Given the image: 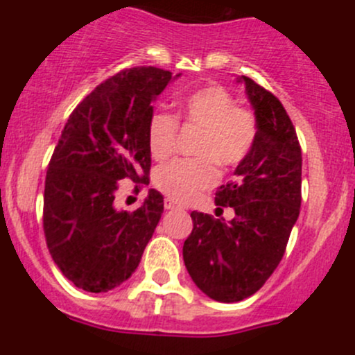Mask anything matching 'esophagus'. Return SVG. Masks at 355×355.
Instances as JSON below:
<instances>
[{
    "label": "esophagus",
    "mask_w": 355,
    "mask_h": 355,
    "mask_svg": "<svg viewBox=\"0 0 355 355\" xmlns=\"http://www.w3.org/2000/svg\"><path fill=\"white\" fill-rule=\"evenodd\" d=\"M180 204L177 202V200H173V199H170V198H166L164 199V209H180Z\"/></svg>",
    "instance_id": "obj_1"
}]
</instances>
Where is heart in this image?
<instances>
[{"mask_svg": "<svg viewBox=\"0 0 355 355\" xmlns=\"http://www.w3.org/2000/svg\"><path fill=\"white\" fill-rule=\"evenodd\" d=\"M185 123L200 128L196 142V159H177L156 173V185L170 199L189 202L218 178V168L242 163L256 141V118L241 108L223 87H202L185 96L180 103ZM177 120L168 113H155L148 125L149 151L163 161L175 151Z\"/></svg>", "mask_w": 355, "mask_h": 355, "instance_id": "heart-1", "label": "heart"}]
</instances>
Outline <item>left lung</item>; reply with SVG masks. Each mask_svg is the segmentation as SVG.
<instances>
[{"mask_svg": "<svg viewBox=\"0 0 355 355\" xmlns=\"http://www.w3.org/2000/svg\"><path fill=\"white\" fill-rule=\"evenodd\" d=\"M257 134L235 168V180L216 191V216L223 207L234 220L192 211L194 228L184 242L192 282L218 302H239L256 293L285 254L300 211L302 153L287 111L271 92L242 77Z\"/></svg>", "mask_w": 355, "mask_h": 355, "instance_id": "1", "label": "left lung"}]
</instances>
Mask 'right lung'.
<instances>
[{
    "label": "right lung",
    "mask_w": 355,
    "mask_h": 355,
    "mask_svg": "<svg viewBox=\"0 0 355 355\" xmlns=\"http://www.w3.org/2000/svg\"><path fill=\"white\" fill-rule=\"evenodd\" d=\"M171 71L123 70L99 84L68 118L44 185V235L56 266L85 292H108L137 270L163 213L151 189L134 213L118 209L120 180L149 184L148 125Z\"/></svg>",
    "instance_id": "obj_1"
}]
</instances>
